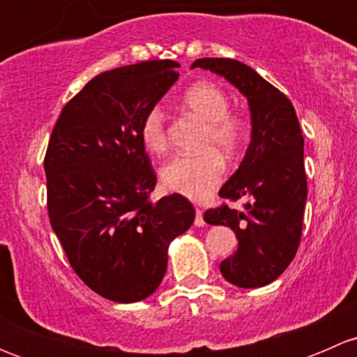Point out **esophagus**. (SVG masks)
Returning <instances> with one entry per match:
<instances>
[{"label": "esophagus", "instance_id": "1", "mask_svg": "<svg viewBox=\"0 0 357 357\" xmlns=\"http://www.w3.org/2000/svg\"><path fill=\"white\" fill-rule=\"evenodd\" d=\"M205 225V221H204V212L200 211V208H197V212H195V226H204Z\"/></svg>", "mask_w": 357, "mask_h": 357}]
</instances>
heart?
I'll return each instance as SVG.
<instances>
[{
    "label": "heart",
    "instance_id": "obj_1",
    "mask_svg": "<svg viewBox=\"0 0 357 357\" xmlns=\"http://www.w3.org/2000/svg\"><path fill=\"white\" fill-rule=\"evenodd\" d=\"M183 107L205 122V135L202 149H208L197 155H176L165 162L160 171L162 183L172 193L190 200L202 202L214 193L226 174V157H235L245 139L242 121L229 114V98L214 82H199L186 89ZM165 114L158 107H152L145 114L139 128L142 142L150 152L162 153L167 149V128Z\"/></svg>",
    "mask_w": 357,
    "mask_h": 357
}]
</instances>
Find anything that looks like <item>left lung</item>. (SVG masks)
Masks as SVG:
<instances>
[{
    "mask_svg": "<svg viewBox=\"0 0 357 357\" xmlns=\"http://www.w3.org/2000/svg\"><path fill=\"white\" fill-rule=\"evenodd\" d=\"M200 67L225 77L247 98L250 143L235 174L222 185V199H245V211L221 205L205 211L207 225L228 226L238 248L219 266L226 282L259 289L275 282L295 257L307 200L304 138L291 102L245 63L199 59Z\"/></svg>",
    "mask_w": 357,
    "mask_h": 357,
    "instance_id": "obj_1",
    "label": "left lung"
}]
</instances>
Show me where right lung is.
<instances>
[{"label": "right lung", "mask_w": 357, "mask_h": 357, "mask_svg": "<svg viewBox=\"0 0 357 357\" xmlns=\"http://www.w3.org/2000/svg\"><path fill=\"white\" fill-rule=\"evenodd\" d=\"M178 62L150 60L98 74L63 107L45 157L48 214L72 269L119 304L150 297L167 269V250L195 221L157 185L139 128L178 81Z\"/></svg>", "instance_id": "obj_1"}]
</instances>
